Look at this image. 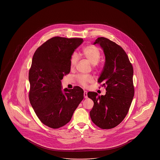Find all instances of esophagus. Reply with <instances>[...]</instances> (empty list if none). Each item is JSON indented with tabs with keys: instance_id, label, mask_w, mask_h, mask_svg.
Listing matches in <instances>:
<instances>
[{
	"instance_id": "1",
	"label": "esophagus",
	"mask_w": 160,
	"mask_h": 160,
	"mask_svg": "<svg viewBox=\"0 0 160 160\" xmlns=\"http://www.w3.org/2000/svg\"><path fill=\"white\" fill-rule=\"evenodd\" d=\"M83 96H84L85 98H88V92L86 91H84V92H83Z\"/></svg>"
}]
</instances>
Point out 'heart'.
<instances>
[{
    "mask_svg": "<svg viewBox=\"0 0 160 160\" xmlns=\"http://www.w3.org/2000/svg\"><path fill=\"white\" fill-rule=\"evenodd\" d=\"M82 55L90 63L92 64L93 67L98 66L99 61L101 58V52L99 48L94 45H88L86 46L82 50ZM78 56L77 53H74L71 56L70 60V68H74L77 65L78 61ZM78 80L81 85L87 87L88 84L93 81V78L91 76H79Z\"/></svg>",
    "mask_w": 160,
    "mask_h": 160,
    "instance_id": "heart-1",
    "label": "heart"
}]
</instances>
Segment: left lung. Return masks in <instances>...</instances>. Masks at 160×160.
Listing matches in <instances>:
<instances>
[{
	"label": "left lung",
	"mask_w": 160,
	"mask_h": 160,
	"mask_svg": "<svg viewBox=\"0 0 160 160\" xmlns=\"http://www.w3.org/2000/svg\"><path fill=\"white\" fill-rule=\"evenodd\" d=\"M105 56L103 70L98 82L106 87L105 96L96 92L88 93L94 102L90 111L92 122L102 129H111L119 125L127 115L134 94L133 68L126 53L115 42L98 38Z\"/></svg>",
	"instance_id": "1"
}]
</instances>
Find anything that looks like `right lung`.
<instances>
[{
	"label": "right lung",
	"instance_id": "1",
	"mask_svg": "<svg viewBox=\"0 0 160 160\" xmlns=\"http://www.w3.org/2000/svg\"><path fill=\"white\" fill-rule=\"evenodd\" d=\"M81 38H52L35 51L29 71V99L40 121L56 129L70 121L83 98L79 86L62 90L61 80L70 71V58Z\"/></svg>",
	"mask_w": 160,
	"mask_h": 160
}]
</instances>
